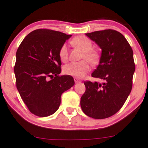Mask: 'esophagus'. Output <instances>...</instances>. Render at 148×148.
I'll return each mask as SVG.
<instances>
[{
	"label": "esophagus",
	"mask_w": 148,
	"mask_h": 148,
	"mask_svg": "<svg viewBox=\"0 0 148 148\" xmlns=\"http://www.w3.org/2000/svg\"><path fill=\"white\" fill-rule=\"evenodd\" d=\"M74 82H75V83H78L80 82V80L78 79V78H74Z\"/></svg>",
	"instance_id": "34e87169"
}]
</instances>
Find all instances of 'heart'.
I'll return each mask as SVG.
<instances>
[{"label": "heart", "instance_id": "1", "mask_svg": "<svg viewBox=\"0 0 148 148\" xmlns=\"http://www.w3.org/2000/svg\"><path fill=\"white\" fill-rule=\"evenodd\" d=\"M70 43L73 46L83 50V53L82 54L81 59L85 60L68 63L63 67V73L66 75L77 78L83 77L91 69L88 61L93 64L96 63L99 59V53L96 50L92 49L93 43L90 39L83 35L76 37ZM59 58L63 62H66L68 61V50L66 44H63L59 50Z\"/></svg>", "mask_w": 148, "mask_h": 148}]
</instances>
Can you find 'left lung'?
I'll return each instance as SVG.
<instances>
[{
	"label": "left lung",
	"instance_id": "8db88e82",
	"mask_svg": "<svg viewBox=\"0 0 148 148\" xmlns=\"http://www.w3.org/2000/svg\"><path fill=\"white\" fill-rule=\"evenodd\" d=\"M102 49L100 63L91 74L104 80L84 82L86 90L80 98L84 113L94 119H105L122 107L132 90L135 70L133 52L124 35L113 29L86 33Z\"/></svg>",
	"mask_w": 148,
	"mask_h": 148
}]
</instances>
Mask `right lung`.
I'll list each match as a JSON object with an SVG mask.
<instances>
[{"mask_svg":"<svg viewBox=\"0 0 148 148\" xmlns=\"http://www.w3.org/2000/svg\"><path fill=\"white\" fill-rule=\"evenodd\" d=\"M71 35L53 30L32 31L16 52V87L31 113L47 117L61 104V94L74 85L72 76H60L59 50Z\"/></svg>","mask_w":148,"mask_h":148,"instance_id":"add662e5","label":"right lung"}]
</instances>
